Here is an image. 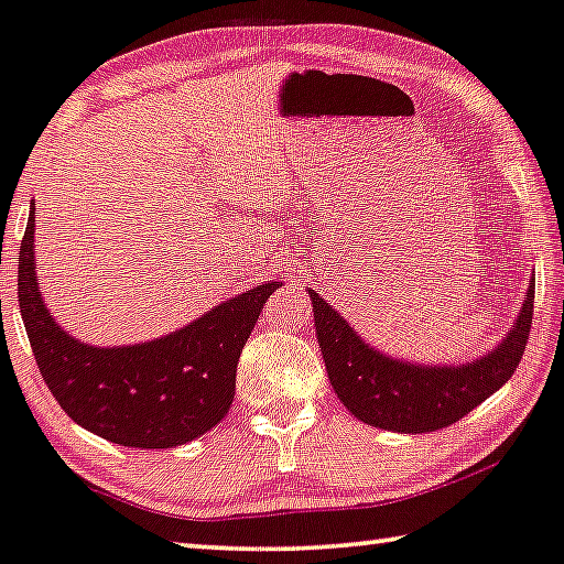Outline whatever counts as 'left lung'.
Here are the masks:
<instances>
[{
  "label": "left lung",
  "instance_id": "obj_1",
  "mask_svg": "<svg viewBox=\"0 0 564 564\" xmlns=\"http://www.w3.org/2000/svg\"><path fill=\"white\" fill-rule=\"evenodd\" d=\"M308 296L326 375L341 405L382 431L433 433L468 415L514 375L532 326L534 279L507 336L466 365H413L382 355L316 291Z\"/></svg>",
  "mask_w": 564,
  "mask_h": 564
}]
</instances>
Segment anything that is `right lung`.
Here are the masks:
<instances>
[{
	"label": "right lung",
	"instance_id": "right-lung-1",
	"mask_svg": "<svg viewBox=\"0 0 564 564\" xmlns=\"http://www.w3.org/2000/svg\"><path fill=\"white\" fill-rule=\"evenodd\" d=\"M281 281L223 301L159 339L94 347L57 326L35 271V207L20 246V311L40 375L75 423L126 448H176L228 415L240 351Z\"/></svg>",
	"mask_w": 564,
	"mask_h": 564
}]
</instances>
